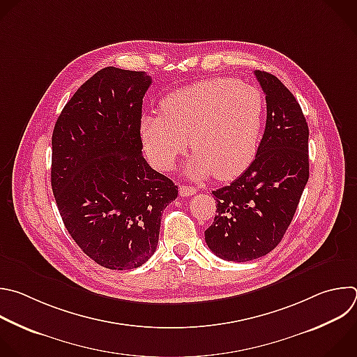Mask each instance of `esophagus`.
<instances>
[{
    "instance_id": "34e87169",
    "label": "esophagus",
    "mask_w": 357,
    "mask_h": 357,
    "mask_svg": "<svg viewBox=\"0 0 357 357\" xmlns=\"http://www.w3.org/2000/svg\"><path fill=\"white\" fill-rule=\"evenodd\" d=\"M196 192H197V190H196V188H193V186H188V185H181V186H179V195L183 196V197L192 196V195H195Z\"/></svg>"
}]
</instances>
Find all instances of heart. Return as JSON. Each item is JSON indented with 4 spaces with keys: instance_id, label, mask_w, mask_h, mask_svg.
<instances>
[{
    "instance_id": "1",
    "label": "heart",
    "mask_w": 357,
    "mask_h": 357,
    "mask_svg": "<svg viewBox=\"0 0 357 357\" xmlns=\"http://www.w3.org/2000/svg\"><path fill=\"white\" fill-rule=\"evenodd\" d=\"M265 116L262 92L232 78H208L171 92L162 113H144L140 135L150 161L171 171L188 149L189 176L231 179L254 161Z\"/></svg>"
}]
</instances>
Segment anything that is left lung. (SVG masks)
Returning a JSON list of instances; mask_svg holds the SVG:
<instances>
[{"label": "left lung", "mask_w": 357, "mask_h": 357, "mask_svg": "<svg viewBox=\"0 0 357 357\" xmlns=\"http://www.w3.org/2000/svg\"><path fill=\"white\" fill-rule=\"evenodd\" d=\"M266 95V126L254 162L231 185L213 190L217 215L204 231L218 258L247 262L278 247L310 176L308 125L282 81L255 71Z\"/></svg>", "instance_id": "left-lung-1"}]
</instances>
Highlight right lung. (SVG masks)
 <instances>
[{
    "instance_id": "add662e5",
    "label": "right lung",
    "mask_w": 357,
    "mask_h": 357,
    "mask_svg": "<svg viewBox=\"0 0 357 357\" xmlns=\"http://www.w3.org/2000/svg\"><path fill=\"white\" fill-rule=\"evenodd\" d=\"M144 71L106 67L61 110L52 136V189L71 238L98 265L135 269L157 250L178 186L143 157Z\"/></svg>"
}]
</instances>
